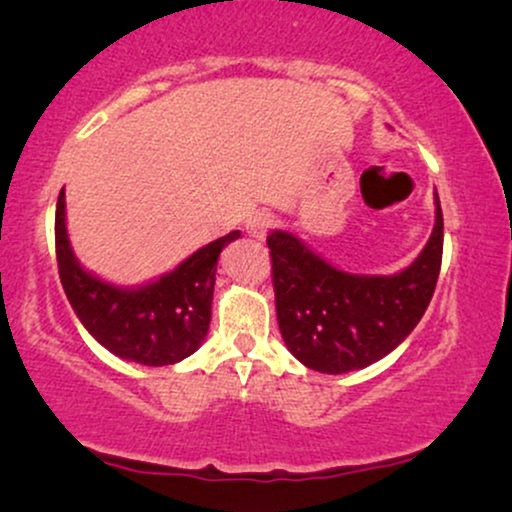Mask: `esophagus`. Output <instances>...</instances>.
<instances>
[{"instance_id":"esophagus-1","label":"esophagus","mask_w":512,"mask_h":512,"mask_svg":"<svg viewBox=\"0 0 512 512\" xmlns=\"http://www.w3.org/2000/svg\"><path fill=\"white\" fill-rule=\"evenodd\" d=\"M275 226V216L270 212H256L247 219V233L256 240H263L270 233V228Z\"/></svg>"}]
</instances>
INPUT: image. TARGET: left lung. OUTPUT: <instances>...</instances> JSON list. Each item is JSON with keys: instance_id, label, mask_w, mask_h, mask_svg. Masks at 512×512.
<instances>
[{"instance_id": "1", "label": "left lung", "mask_w": 512, "mask_h": 512, "mask_svg": "<svg viewBox=\"0 0 512 512\" xmlns=\"http://www.w3.org/2000/svg\"><path fill=\"white\" fill-rule=\"evenodd\" d=\"M282 338L303 366L340 375L380 361L424 317L443 261V212L415 261L396 275H352L286 230L268 235Z\"/></svg>"}]
</instances>
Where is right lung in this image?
Returning <instances> with one entry per match:
<instances>
[{"label": "right lung", "instance_id": "obj_1", "mask_svg": "<svg viewBox=\"0 0 512 512\" xmlns=\"http://www.w3.org/2000/svg\"><path fill=\"white\" fill-rule=\"evenodd\" d=\"M237 237L240 230H233L205 244L156 282L116 286L76 261L65 223V188L55 207V256L69 305L104 349L142 366H172L202 345L212 319L216 263Z\"/></svg>", "mask_w": 512, "mask_h": 512}]
</instances>
